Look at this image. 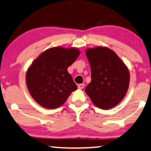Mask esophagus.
Listing matches in <instances>:
<instances>
[{
    "mask_svg": "<svg viewBox=\"0 0 151 151\" xmlns=\"http://www.w3.org/2000/svg\"><path fill=\"white\" fill-rule=\"evenodd\" d=\"M84 84L83 83H82V84H79V85H78V89H83V87H84Z\"/></svg>",
    "mask_w": 151,
    "mask_h": 151,
    "instance_id": "obj_1",
    "label": "esophagus"
}]
</instances>
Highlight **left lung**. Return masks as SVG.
<instances>
[{
  "mask_svg": "<svg viewBox=\"0 0 151 151\" xmlns=\"http://www.w3.org/2000/svg\"><path fill=\"white\" fill-rule=\"evenodd\" d=\"M86 55L91 66V81L85 87L93 104L103 109L114 107L128 91L130 73L115 52L105 47L89 48Z\"/></svg>",
  "mask_w": 151,
  "mask_h": 151,
  "instance_id": "left-lung-1",
  "label": "left lung"
}]
</instances>
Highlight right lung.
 <instances>
[{
    "instance_id": "right-lung-1",
    "label": "right lung",
    "mask_w": 151,
    "mask_h": 151,
    "mask_svg": "<svg viewBox=\"0 0 151 151\" xmlns=\"http://www.w3.org/2000/svg\"><path fill=\"white\" fill-rule=\"evenodd\" d=\"M74 48H49L37 58L26 73L29 92L37 103L48 109L63 105L78 89L67 68L79 56Z\"/></svg>"
}]
</instances>
